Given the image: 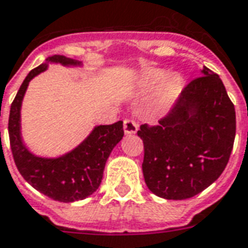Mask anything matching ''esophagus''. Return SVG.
Returning a JSON list of instances; mask_svg holds the SVG:
<instances>
[{
    "instance_id": "1",
    "label": "esophagus",
    "mask_w": 248,
    "mask_h": 248,
    "mask_svg": "<svg viewBox=\"0 0 248 248\" xmlns=\"http://www.w3.org/2000/svg\"><path fill=\"white\" fill-rule=\"evenodd\" d=\"M124 133L127 134V135H130V134H135L138 131V124H137L134 119H124Z\"/></svg>"
}]
</instances>
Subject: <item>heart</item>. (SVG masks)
<instances>
[{"label":"heart","mask_w":248,"mask_h":248,"mask_svg":"<svg viewBox=\"0 0 248 248\" xmlns=\"http://www.w3.org/2000/svg\"><path fill=\"white\" fill-rule=\"evenodd\" d=\"M164 78H166V73L163 72V71L154 69V71H150V72L146 73V76H144V84L148 85V87H152V85H155L157 82H160ZM180 88L181 81L177 76H172V78H167L166 81L163 82V85H161L160 94H159L160 104L166 105V104L170 102V101L179 94Z\"/></svg>","instance_id":"1"}]
</instances>
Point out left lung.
I'll return each mask as SVG.
<instances>
[{
	"label": "left lung",
	"instance_id": "obj_1",
	"mask_svg": "<svg viewBox=\"0 0 248 248\" xmlns=\"http://www.w3.org/2000/svg\"><path fill=\"white\" fill-rule=\"evenodd\" d=\"M235 127V109L223 82L203 67L166 118L139 129L148 189L167 200L190 199L206 189L226 168Z\"/></svg>",
	"mask_w": 248,
	"mask_h": 248
}]
</instances>
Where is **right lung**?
Listing matches in <instances>:
<instances>
[{
  "mask_svg": "<svg viewBox=\"0 0 248 248\" xmlns=\"http://www.w3.org/2000/svg\"><path fill=\"white\" fill-rule=\"evenodd\" d=\"M47 62L63 65H80V62L55 55ZM47 69L40 64L27 75L10 106L9 139L16 166L23 179L40 193L60 202H73L94 193L102 180L104 168L110 152L124 137V122L101 124L73 151L56 159L32 155L21 138V105L31 78Z\"/></svg>",
  "mask_w": 248,
  "mask_h": 248,
  "instance_id": "1",
  "label": "right lung"
}]
</instances>
